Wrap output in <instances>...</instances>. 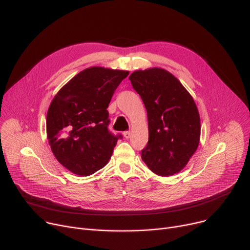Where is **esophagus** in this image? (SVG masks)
I'll return each instance as SVG.
<instances>
[{"mask_svg":"<svg viewBox=\"0 0 250 250\" xmlns=\"http://www.w3.org/2000/svg\"><path fill=\"white\" fill-rule=\"evenodd\" d=\"M130 136H132V133H130V132H125V133H124V137H125V139H129Z\"/></svg>","mask_w":250,"mask_h":250,"instance_id":"esophagus-1","label":"esophagus"}]
</instances>
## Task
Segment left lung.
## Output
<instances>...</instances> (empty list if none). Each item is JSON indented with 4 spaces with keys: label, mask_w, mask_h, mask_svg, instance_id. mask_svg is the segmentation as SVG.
Instances as JSON below:
<instances>
[{
    "label": "left lung",
    "mask_w": 250,
    "mask_h": 250,
    "mask_svg": "<svg viewBox=\"0 0 250 250\" xmlns=\"http://www.w3.org/2000/svg\"><path fill=\"white\" fill-rule=\"evenodd\" d=\"M128 79L148 116L149 142L142 151V160L159 176L180 172L201 139V118L192 96L162 68L138 70Z\"/></svg>",
    "instance_id": "left-lung-1"
}]
</instances>
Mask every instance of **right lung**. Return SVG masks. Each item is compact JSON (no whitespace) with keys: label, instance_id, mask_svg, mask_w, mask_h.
Returning a JSON list of instances; mask_svg holds the SVG:
<instances>
[{"label":"right lung","instance_id":"obj_1","mask_svg":"<svg viewBox=\"0 0 250 250\" xmlns=\"http://www.w3.org/2000/svg\"><path fill=\"white\" fill-rule=\"evenodd\" d=\"M128 73L87 68L51 100L46 114L48 144L57 160L74 174L88 176L108 163L118 137L108 130L107 107Z\"/></svg>","mask_w":250,"mask_h":250}]
</instances>
